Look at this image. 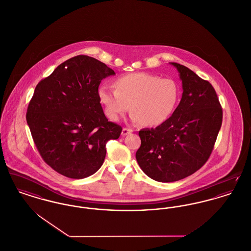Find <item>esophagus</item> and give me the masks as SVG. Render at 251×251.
Here are the masks:
<instances>
[{"label": "esophagus", "instance_id": "obj_1", "mask_svg": "<svg viewBox=\"0 0 251 251\" xmlns=\"http://www.w3.org/2000/svg\"><path fill=\"white\" fill-rule=\"evenodd\" d=\"M133 133V130L132 129H130V128H123L122 129V132H121V135L122 136H125V135H127V134H129V133Z\"/></svg>", "mask_w": 251, "mask_h": 251}]
</instances>
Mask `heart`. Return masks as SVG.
I'll use <instances>...</instances> for the list:
<instances>
[{
	"label": "heart",
	"instance_id": "heart-1",
	"mask_svg": "<svg viewBox=\"0 0 251 251\" xmlns=\"http://www.w3.org/2000/svg\"><path fill=\"white\" fill-rule=\"evenodd\" d=\"M115 88L101 84L99 100L105 115L117 121L130 109L131 118L144 126H157L172 116L180 97V88L172 78L144 72L119 76L115 80Z\"/></svg>",
	"mask_w": 251,
	"mask_h": 251
}]
</instances>
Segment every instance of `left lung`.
<instances>
[{"label":"left lung","mask_w":251,"mask_h":251,"mask_svg":"<svg viewBox=\"0 0 251 251\" xmlns=\"http://www.w3.org/2000/svg\"><path fill=\"white\" fill-rule=\"evenodd\" d=\"M170 63L182 80V99L162 124L139 131L141 145L135 153L148 176L164 183L192 176L207 161L223 119L212 85L188 67Z\"/></svg>","instance_id":"1"}]
</instances>
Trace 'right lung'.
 <instances>
[{"label": "right lung", "instance_id": "add662e5", "mask_svg": "<svg viewBox=\"0 0 251 251\" xmlns=\"http://www.w3.org/2000/svg\"><path fill=\"white\" fill-rule=\"evenodd\" d=\"M115 74L103 62L79 55L36 86L26 121L41 156L60 175H94L103 164L106 143L119 137L121 126L108 121L98 95L101 80Z\"/></svg>", "mask_w": 251, "mask_h": 251}]
</instances>
